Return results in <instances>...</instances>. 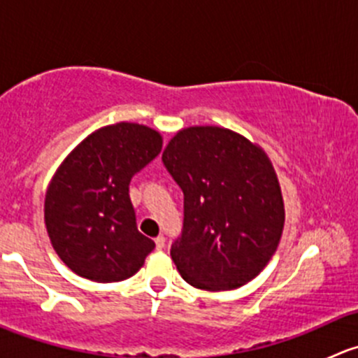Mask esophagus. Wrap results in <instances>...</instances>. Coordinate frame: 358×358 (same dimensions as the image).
<instances>
[{"mask_svg": "<svg viewBox=\"0 0 358 358\" xmlns=\"http://www.w3.org/2000/svg\"><path fill=\"white\" fill-rule=\"evenodd\" d=\"M164 246H166V239L162 236H159V237H156V248L159 249V251H161V249H164Z\"/></svg>", "mask_w": 358, "mask_h": 358, "instance_id": "obj_1", "label": "esophagus"}]
</instances>
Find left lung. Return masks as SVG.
<instances>
[{
    "mask_svg": "<svg viewBox=\"0 0 358 358\" xmlns=\"http://www.w3.org/2000/svg\"><path fill=\"white\" fill-rule=\"evenodd\" d=\"M162 162L183 190V230L171 258L185 282L230 291L272 259L284 230V199L265 150L220 126L180 129Z\"/></svg>",
    "mask_w": 358,
    "mask_h": 358,
    "instance_id": "1",
    "label": "left lung"
}]
</instances>
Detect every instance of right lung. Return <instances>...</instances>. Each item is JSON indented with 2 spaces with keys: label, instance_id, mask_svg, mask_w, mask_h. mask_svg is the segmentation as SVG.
<instances>
[{
  "label": "right lung",
  "instance_id": "add662e5",
  "mask_svg": "<svg viewBox=\"0 0 358 358\" xmlns=\"http://www.w3.org/2000/svg\"><path fill=\"white\" fill-rule=\"evenodd\" d=\"M161 149V133L122 121L86 136L59 166L46 189L45 225L55 252L79 277L124 280L156 248L136 229L129 182Z\"/></svg>",
  "mask_w": 358,
  "mask_h": 358
}]
</instances>
